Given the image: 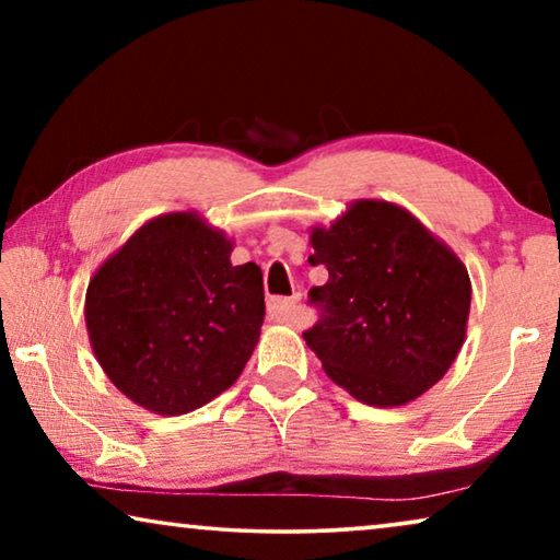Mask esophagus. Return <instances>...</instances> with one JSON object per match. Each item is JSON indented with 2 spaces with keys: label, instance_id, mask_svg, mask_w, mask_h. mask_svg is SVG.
Here are the masks:
<instances>
[{
  "label": "esophagus",
  "instance_id": "esophagus-1",
  "mask_svg": "<svg viewBox=\"0 0 560 560\" xmlns=\"http://www.w3.org/2000/svg\"><path fill=\"white\" fill-rule=\"evenodd\" d=\"M299 301H301V296L271 299L269 301V314L277 320H281V324H293V320H296V314H299Z\"/></svg>",
  "mask_w": 560,
  "mask_h": 560
}]
</instances>
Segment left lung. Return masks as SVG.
Listing matches in <instances>:
<instances>
[{
    "mask_svg": "<svg viewBox=\"0 0 560 560\" xmlns=\"http://www.w3.org/2000/svg\"><path fill=\"white\" fill-rule=\"evenodd\" d=\"M311 267L328 281L308 291L318 320L303 330L336 385L365 405L420 397L450 371L467 330L464 264L390 202L363 200L311 234Z\"/></svg>",
    "mask_w": 560,
    "mask_h": 560,
    "instance_id": "left-lung-1",
    "label": "left lung"
}]
</instances>
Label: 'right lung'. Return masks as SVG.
Wrapping results in <instances>:
<instances>
[{
    "mask_svg": "<svg viewBox=\"0 0 560 560\" xmlns=\"http://www.w3.org/2000/svg\"><path fill=\"white\" fill-rule=\"evenodd\" d=\"M232 242L200 217H158L96 271L93 353L110 383L158 415L192 412L242 375L259 340L264 281L232 267Z\"/></svg>",
    "mask_w": 560,
    "mask_h": 560,
    "instance_id": "right-lung-1",
    "label": "right lung"
}]
</instances>
